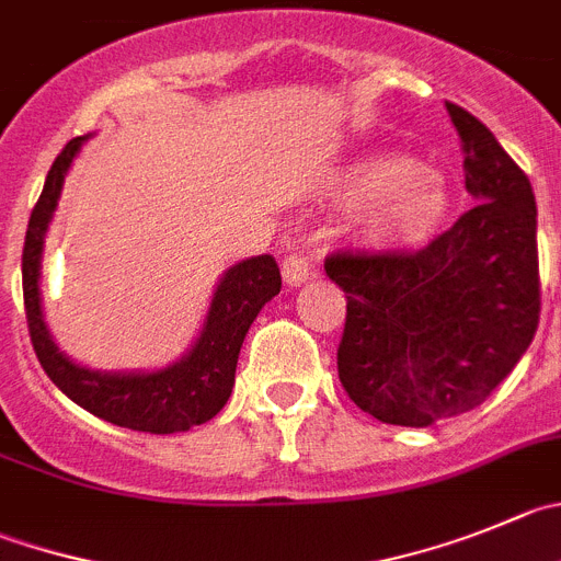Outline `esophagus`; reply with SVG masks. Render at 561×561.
<instances>
[{
  "label": "esophagus",
  "instance_id": "1",
  "mask_svg": "<svg viewBox=\"0 0 561 561\" xmlns=\"http://www.w3.org/2000/svg\"><path fill=\"white\" fill-rule=\"evenodd\" d=\"M280 275H284V280L289 286H300V284H306L308 277L317 275V270H313L311 261H308V259L291 253V255H286L284 261H280Z\"/></svg>",
  "mask_w": 561,
  "mask_h": 561
}]
</instances>
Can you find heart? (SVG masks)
<instances>
[{
	"label": "heart",
	"mask_w": 561,
	"mask_h": 561,
	"mask_svg": "<svg viewBox=\"0 0 561 561\" xmlns=\"http://www.w3.org/2000/svg\"><path fill=\"white\" fill-rule=\"evenodd\" d=\"M341 195L364 209L360 226L377 248L415 250L437 237L451 209L446 181L408 157H375L344 179Z\"/></svg>",
	"instance_id": "b5f03b06"
}]
</instances>
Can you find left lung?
<instances>
[{"mask_svg": "<svg viewBox=\"0 0 561 561\" xmlns=\"http://www.w3.org/2000/svg\"><path fill=\"white\" fill-rule=\"evenodd\" d=\"M477 206L421 250H333L346 295L339 380L382 424L468 413L515 369L540 322L537 204L493 131L446 101Z\"/></svg>", "mask_w": 561, "mask_h": 561, "instance_id": "left-lung-1", "label": "left lung"}]
</instances>
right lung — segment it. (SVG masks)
<instances>
[{
  "label": "right lung",
  "mask_w": 561,
  "mask_h": 561,
  "mask_svg": "<svg viewBox=\"0 0 561 561\" xmlns=\"http://www.w3.org/2000/svg\"><path fill=\"white\" fill-rule=\"evenodd\" d=\"M82 142L84 137H73L57 153L46 175L44 192L32 206L30 226H26L21 284H24V311L32 350L49 380L71 402L110 424L153 432V435H170V432H184L195 424H204L215 419L231 397L244 333L259 317L264 302H270L280 291V270L272 255H255L231 266L217 286L206 328L197 344L184 360L168 369L153 371V375H99V371L79 369L49 339V330L41 317L37 277H41L46 226L60 197L66 170L71 168V159L77 157Z\"/></svg>",
  "instance_id": "1"
}]
</instances>
